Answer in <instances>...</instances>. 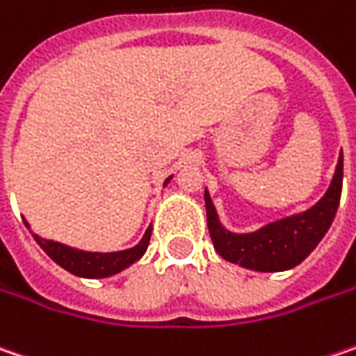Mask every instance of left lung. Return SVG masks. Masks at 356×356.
<instances>
[{"mask_svg": "<svg viewBox=\"0 0 356 356\" xmlns=\"http://www.w3.org/2000/svg\"><path fill=\"white\" fill-rule=\"evenodd\" d=\"M343 188V154L334 170L332 182L316 204L294 216L266 224L257 232L234 234L226 230L216 214V208L204 190L206 218L210 238L216 252L244 268L258 273H280L300 264L316 248L334 220Z\"/></svg>", "mask_w": 356, "mask_h": 356, "instance_id": "1", "label": "left lung"}]
</instances>
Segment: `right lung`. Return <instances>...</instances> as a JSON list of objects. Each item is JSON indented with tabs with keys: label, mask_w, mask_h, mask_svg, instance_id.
<instances>
[{
	"label": "right lung",
	"mask_w": 356,
	"mask_h": 356,
	"mask_svg": "<svg viewBox=\"0 0 356 356\" xmlns=\"http://www.w3.org/2000/svg\"><path fill=\"white\" fill-rule=\"evenodd\" d=\"M170 178L164 182L168 184ZM26 222V220H24ZM29 228V224L26 222ZM152 236V226H148L144 238L140 240L134 248L128 250H118V252H86V250H78L72 246H65L62 242H54V240H45L38 234H33L35 242L44 248V252L51 258L54 262H58L62 268H65L67 273L76 276H83V278H106L112 276L128 268L130 264H134L138 258H142V254L148 248V242Z\"/></svg>",
	"instance_id": "1"
}]
</instances>
